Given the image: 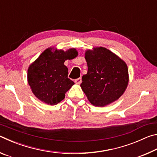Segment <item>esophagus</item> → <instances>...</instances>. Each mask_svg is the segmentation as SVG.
Returning <instances> with one entry per match:
<instances>
[{"mask_svg":"<svg viewBox=\"0 0 157 157\" xmlns=\"http://www.w3.org/2000/svg\"><path fill=\"white\" fill-rule=\"evenodd\" d=\"M75 84H81V82H82V78H78V79H75Z\"/></svg>","mask_w":157,"mask_h":157,"instance_id":"esophagus-1","label":"esophagus"}]
</instances>
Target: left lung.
<instances>
[{
	"label": "left lung",
	"mask_w": 157,
	"mask_h": 157,
	"mask_svg": "<svg viewBox=\"0 0 157 157\" xmlns=\"http://www.w3.org/2000/svg\"><path fill=\"white\" fill-rule=\"evenodd\" d=\"M88 71L82 76V91L90 102L105 107L124 94L129 82L126 63L105 48L96 47L85 52Z\"/></svg>",
	"instance_id": "8db88e82"
}]
</instances>
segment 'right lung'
I'll return each mask as SVG.
<instances>
[{
    "mask_svg": "<svg viewBox=\"0 0 157 157\" xmlns=\"http://www.w3.org/2000/svg\"><path fill=\"white\" fill-rule=\"evenodd\" d=\"M75 48L66 51L48 48L28 69V82L34 95L42 102L55 105L64 99L65 94L75 84L68 78L66 60L78 56Z\"/></svg>",
    "mask_w": 157,
    "mask_h": 157,
    "instance_id": "right-lung-1",
    "label": "right lung"
}]
</instances>
